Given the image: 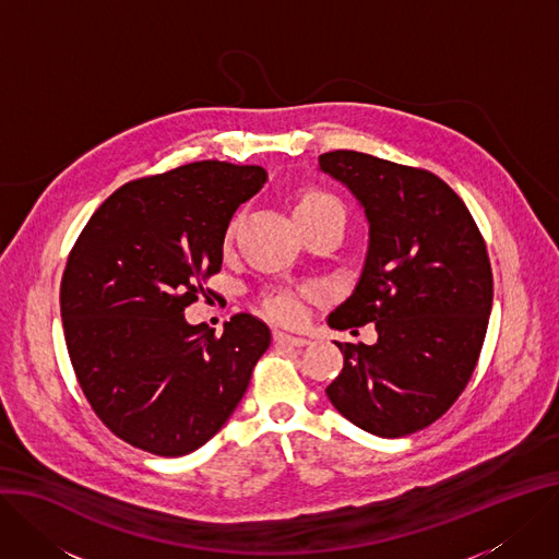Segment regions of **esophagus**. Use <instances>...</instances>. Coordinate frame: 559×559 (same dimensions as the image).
<instances>
[{
	"instance_id": "34e87169",
	"label": "esophagus",
	"mask_w": 559,
	"mask_h": 559,
	"mask_svg": "<svg viewBox=\"0 0 559 559\" xmlns=\"http://www.w3.org/2000/svg\"><path fill=\"white\" fill-rule=\"evenodd\" d=\"M274 341L281 343V345H294V347H302V345L310 343L306 336H294V334H287V332H281V330L274 332Z\"/></svg>"
}]
</instances>
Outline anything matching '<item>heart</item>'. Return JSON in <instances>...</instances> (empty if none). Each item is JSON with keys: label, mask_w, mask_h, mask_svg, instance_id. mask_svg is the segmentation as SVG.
I'll list each match as a JSON object with an SVG mask.
<instances>
[{"label": "heart", "mask_w": 559, "mask_h": 559, "mask_svg": "<svg viewBox=\"0 0 559 559\" xmlns=\"http://www.w3.org/2000/svg\"><path fill=\"white\" fill-rule=\"evenodd\" d=\"M328 212H343V207L332 193H328L323 189H310L306 193H300L298 200L294 202V218L296 221L317 218ZM265 308L274 319L285 321V323H294L302 317V302H300L298 294H294V292H276V294L267 296Z\"/></svg>", "instance_id": "obj_1"}]
</instances>
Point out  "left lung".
Returning <instances> with one entry per match:
<instances>
[{"mask_svg":"<svg viewBox=\"0 0 559 559\" xmlns=\"http://www.w3.org/2000/svg\"><path fill=\"white\" fill-rule=\"evenodd\" d=\"M366 212L370 240L357 287L330 328L374 323L377 343H336L343 370L325 388L334 408L377 437L437 421L468 385L492 308L486 242L441 178L359 151L319 156Z\"/></svg>","mask_w":559,"mask_h":559,"instance_id":"left-lung-1","label":"left lung"}]
</instances>
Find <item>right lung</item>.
<instances>
[{"label":"right lung","instance_id":"add662e5","mask_svg":"<svg viewBox=\"0 0 559 559\" xmlns=\"http://www.w3.org/2000/svg\"><path fill=\"white\" fill-rule=\"evenodd\" d=\"M265 180L263 167L218 160L140 178L75 240L60 287L64 338L93 413L122 441L182 456L236 411L272 332L236 314L216 336L189 325L185 308L221 272L229 221Z\"/></svg>","mask_w":559,"mask_h":559}]
</instances>
